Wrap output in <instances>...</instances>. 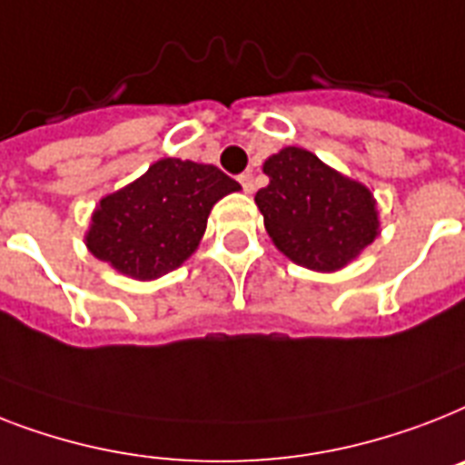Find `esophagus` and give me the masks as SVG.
Instances as JSON below:
<instances>
[{"label": "esophagus", "mask_w": 465, "mask_h": 465, "mask_svg": "<svg viewBox=\"0 0 465 465\" xmlns=\"http://www.w3.org/2000/svg\"><path fill=\"white\" fill-rule=\"evenodd\" d=\"M239 181L245 193H252V191H255V176H252V172H243L239 176Z\"/></svg>", "instance_id": "34e87169"}]
</instances>
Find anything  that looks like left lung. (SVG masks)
<instances>
[{"label": "left lung", "mask_w": 465, "mask_h": 465, "mask_svg": "<svg viewBox=\"0 0 465 465\" xmlns=\"http://www.w3.org/2000/svg\"><path fill=\"white\" fill-rule=\"evenodd\" d=\"M270 183L255 193L265 229L293 262L341 270L377 236L372 193L303 147H284L265 162Z\"/></svg>", "instance_id": "1"}]
</instances>
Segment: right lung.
I'll return each instance as SVG.
<instances>
[{
    "instance_id": "add662e5",
    "label": "right lung",
    "mask_w": 465,
    "mask_h": 465,
    "mask_svg": "<svg viewBox=\"0 0 465 465\" xmlns=\"http://www.w3.org/2000/svg\"><path fill=\"white\" fill-rule=\"evenodd\" d=\"M239 188L213 164L154 162L131 186L100 200L85 236L90 252L128 277H160L198 248L214 203Z\"/></svg>"
}]
</instances>
